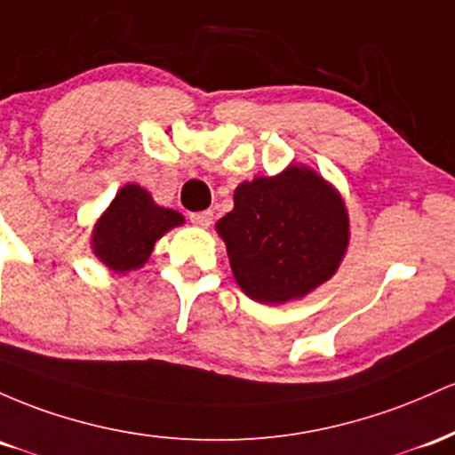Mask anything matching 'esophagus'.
Instances as JSON below:
<instances>
[{
	"label": "esophagus",
	"mask_w": 455,
	"mask_h": 455,
	"mask_svg": "<svg viewBox=\"0 0 455 455\" xmlns=\"http://www.w3.org/2000/svg\"><path fill=\"white\" fill-rule=\"evenodd\" d=\"M191 223L200 228H208L212 223V211H202V212H191Z\"/></svg>",
	"instance_id": "esophagus-1"
}]
</instances>
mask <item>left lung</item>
<instances>
[{"label": "left lung", "instance_id": "left-lung-1", "mask_svg": "<svg viewBox=\"0 0 455 455\" xmlns=\"http://www.w3.org/2000/svg\"><path fill=\"white\" fill-rule=\"evenodd\" d=\"M348 211L323 176L290 165L234 191L217 221L234 279L249 299L279 305L329 282L348 249Z\"/></svg>", "mask_w": 455, "mask_h": 455}]
</instances>
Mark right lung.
Instances as JSON below:
<instances>
[{"label":"right lung","instance_id":"right-lung-1","mask_svg":"<svg viewBox=\"0 0 455 455\" xmlns=\"http://www.w3.org/2000/svg\"><path fill=\"white\" fill-rule=\"evenodd\" d=\"M182 223L180 212L156 206L146 188L124 185L92 229V249L114 273H126L144 267L155 243Z\"/></svg>","mask_w":455,"mask_h":455}]
</instances>
